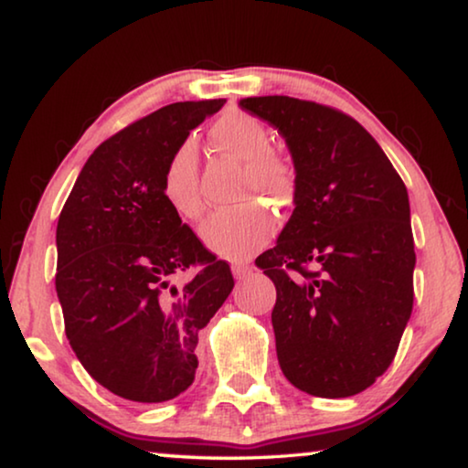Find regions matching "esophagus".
I'll use <instances>...</instances> for the list:
<instances>
[{"label":"esophagus","mask_w":468,"mask_h":468,"mask_svg":"<svg viewBox=\"0 0 468 468\" xmlns=\"http://www.w3.org/2000/svg\"><path fill=\"white\" fill-rule=\"evenodd\" d=\"M231 269H233L235 279H239V282H241V279H246L254 271V267H250V264H241V262H235Z\"/></svg>","instance_id":"obj_1"}]
</instances>
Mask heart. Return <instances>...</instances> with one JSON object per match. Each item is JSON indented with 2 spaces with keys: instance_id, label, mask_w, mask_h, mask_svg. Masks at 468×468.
<instances>
[{
  "instance_id": "1",
  "label": "heart",
  "mask_w": 468,
  "mask_h": 468,
  "mask_svg": "<svg viewBox=\"0 0 468 468\" xmlns=\"http://www.w3.org/2000/svg\"><path fill=\"white\" fill-rule=\"evenodd\" d=\"M210 136L220 151L246 164L241 195H269L282 207L296 201L298 174L288 157L273 151V136L258 117L241 111L216 120ZM199 157L193 141H183L167 157L162 174V195L167 206L183 218L195 220L204 212L197 186ZM277 220L261 201L225 207L207 216L201 225V239L229 261H248L273 239Z\"/></svg>"
}]
</instances>
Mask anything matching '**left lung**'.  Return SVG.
Returning a JSON list of instances; mask_svg holds the SVG:
<instances>
[{
    "label": "left lung",
    "mask_w": 468,
    "mask_h": 468,
    "mask_svg": "<svg viewBox=\"0 0 468 468\" xmlns=\"http://www.w3.org/2000/svg\"><path fill=\"white\" fill-rule=\"evenodd\" d=\"M241 107L290 146L296 207L256 258L275 283L277 359L296 388L351 397L387 372L414 304L408 189L372 134L343 111L292 96Z\"/></svg>",
    "instance_id": "1"
}]
</instances>
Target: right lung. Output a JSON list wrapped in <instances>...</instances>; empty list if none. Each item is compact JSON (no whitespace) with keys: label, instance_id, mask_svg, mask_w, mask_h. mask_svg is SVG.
<instances>
[{"label":"right lung","instance_id":"obj_1","mask_svg":"<svg viewBox=\"0 0 468 468\" xmlns=\"http://www.w3.org/2000/svg\"><path fill=\"white\" fill-rule=\"evenodd\" d=\"M225 99L174 102L107 138L81 167L56 227V294L69 345L123 399L162 403L193 385L197 336L233 290L167 206V157Z\"/></svg>","mask_w":468,"mask_h":468}]
</instances>
